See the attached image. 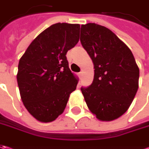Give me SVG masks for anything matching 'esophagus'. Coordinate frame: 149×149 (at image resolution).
Returning <instances> with one entry per match:
<instances>
[{"label":"esophagus","instance_id":"esophagus-1","mask_svg":"<svg viewBox=\"0 0 149 149\" xmlns=\"http://www.w3.org/2000/svg\"><path fill=\"white\" fill-rule=\"evenodd\" d=\"M79 78L81 79L82 76H83V72H79Z\"/></svg>","mask_w":149,"mask_h":149}]
</instances>
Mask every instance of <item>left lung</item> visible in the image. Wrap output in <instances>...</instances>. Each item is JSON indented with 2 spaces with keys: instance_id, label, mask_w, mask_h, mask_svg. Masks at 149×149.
<instances>
[{
  "instance_id": "left-lung-1",
  "label": "left lung",
  "mask_w": 149,
  "mask_h": 149,
  "mask_svg": "<svg viewBox=\"0 0 149 149\" xmlns=\"http://www.w3.org/2000/svg\"><path fill=\"white\" fill-rule=\"evenodd\" d=\"M80 42L94 63L95 76L81 91L89 110L111 121L128 110L139 89V69L129 48L109 29L82 25Z\"/></svg>"
}]
</instances>
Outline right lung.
Returning <instances> with one entry per match:
<instances>
[{
  "label": "right lung",
  "instance_id": "obj_1",
  "mask_svg": "<svg viewBox=\"0 0 149 149\" xmlns=\"http://www.w3.org/2000/svg\"><path fill=\"white\" fill-rule=\"evenodd\" d=\"M79 24L56 23L36 38L18 65L17 83L28 112L40 122L54 121L78 84L69 68L68 50L79 42Z\"/></svg>",
  "mask_w": 149,
  "mask_h": 149
}]
</instances>
